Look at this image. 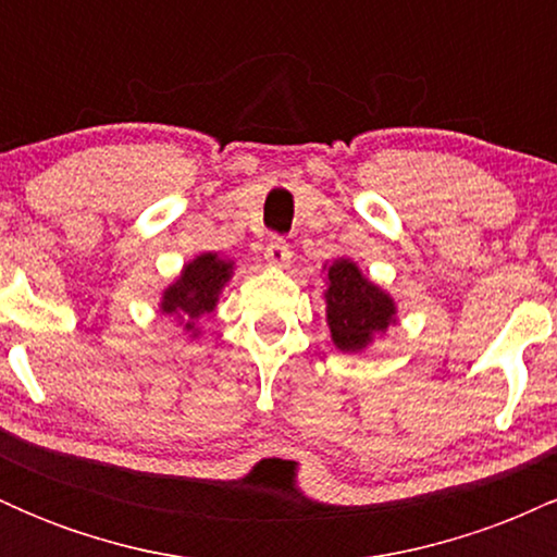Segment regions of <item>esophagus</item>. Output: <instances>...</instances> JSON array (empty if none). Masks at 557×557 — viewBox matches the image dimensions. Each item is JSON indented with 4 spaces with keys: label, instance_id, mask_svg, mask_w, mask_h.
I'll return each instance as SVG.
<instances>
[{
    "label": "esophagus",
    "instance_id": "1",
    "mask_svg": "<svg viewBox=\"0 0 557 557\" xmlns=\"http://www.w3.org/2000/svg\"><path fill=\"white\" fill-rule=\"evenodd\" d=\"M264 257L270 264H285V261L290 259V246H287L283 235H270V240H267V248H264Z\"/></svg>",
    "mask_w": 557,
    "mask_h": 557
}]
</instances>
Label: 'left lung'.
I'll list each match as a JSON object with an SVG mask.
<instances>
[{"label":"left lung","mask_w":557,"mask_h":557,"mask_svg":"<svg viewBox=\"0 0 557 557\" xmlns=\"http://www.w3.org/2000/svg\"><path fill=\"white\" fill-rule=\"evenodd\" d=\"M327 322L332 341L341 350H361L372 343L376 332H385L393 322L395 306L380 287L361 277L354 261L341 259L330 267Z\"/></svg>","instance_id":"1"}]
</instances>
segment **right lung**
I'll return each mask as SVG.
<instances>
[{
    "label": "right lung",
    "instance_id": "right-lung-1",
    "mask_svg": "<svg viewBox=\"0 0 557 557\" xmlns=\"http://www.w3.org/2000/svg\"><path fill=\"white\" fill-rule=\"evenodd\" d=\"M230 270H233V261L220 259L216 253H201L185 267L181 280L168 287L162 311L181 317L183 322H188L185 327L194 330V319L214 309L222 285L230 280Z\"/></svg>",
    "mask_w": 557,
    "mask_h": 557
}]
</instances>
